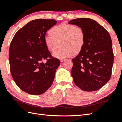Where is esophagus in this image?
<instances>
[{
    "label": "esophagus",
    "instance_id": "34e87169",
    "mask_svg": "<svg viewBox=\"0 0 122 122\" xmlns=\"http://www.w3.org/2000/svg\"><path fill=\"white\" fill-rule=\"evenodd\" d=\"M66 59H61L60 60V61L61 62H64L65 61H66Z\"/></svg>",
    "mask_w": 122,
    "mask_h": 122
}]
</instances>
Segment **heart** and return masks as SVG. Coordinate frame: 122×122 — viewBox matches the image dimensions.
Here are the masks:
<instances>
[{
	"label": "heart",
	"mask_w": 122,
	"mask_h": 122,
	"mask_svg": "<svg viewBox=\"0 0 122 122\" xmlns=\"http://www.w3.org/2000/svg\"><path fill=\"white\" fill-rule=\"evenodd\" d=\"M49 34L45 37L44 42L48 50L55 53L60 47V49L54 54L57 58L62 59L77 54L85 44V33L81 27L72 24H61L53 27Z\"/></svg>",
	"instance_id": "obj_1"
}]
</instances>
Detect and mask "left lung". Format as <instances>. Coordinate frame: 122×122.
<instances>
[{
	"label": "left lung",
	"mask_w": 122,
	"mask_h": 122,
	"mask_svg": "<svg viewBox=\"0 0 122 122\" xmlns=\"http://www.w3.org/2000/svg\"><path fill=\"white\" fill-rule=\"evenodd\" d=\"M69 24L81 27L86 36L83 49L72 59L74 82L83 90L96 91L109 81L112 73L114 56L110 34L89 18L73 19Z\"/></svg>",
	"instance_id": "obj_1"
}]
</instances>
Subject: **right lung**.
Instances as JSON below:
<instances>
[{
  "instance_id": "1",
  "label": "right lung",
  "mask_w": 122,
  "mask_h": 122,
  "mask_svg": "<svg viewBox=\"0 0 122 122\" xmlns=\"http://www.w3.org/2000/svg\"><path fill=\"white\" fill-rule=\"evenodd\" d=\"M54 19H38L29 22L14 35L9 49L11 75L16 85L31 95H40L52 84L60 60L47 49L44 38L54 26ZM46 59V62L43 61Z\"/></svg>"
}]
</instances>
